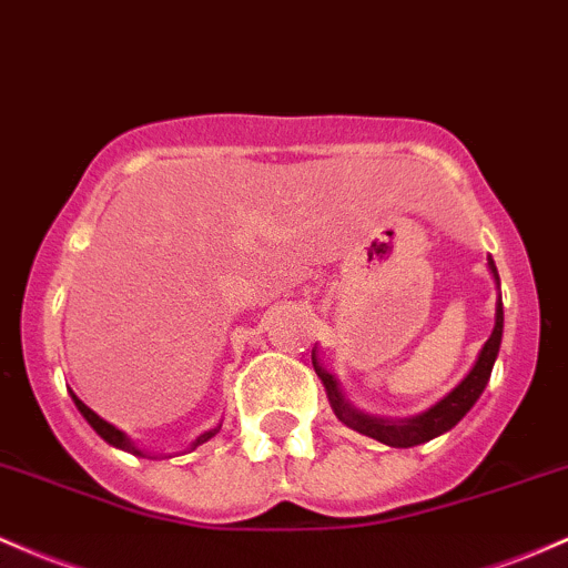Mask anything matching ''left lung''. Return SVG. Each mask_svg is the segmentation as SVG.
Masks as SVG:
<instances>
[{"mask_svg":"<svg viewBox=\"0 0 568 568\" xmlns=\"http://www.w3.org/2000/svg\"><path fill=\"white\" fill-rule=\"evenodd\" d=\"M488 270L494 274L496 285H498V272L494 258L488 255ZM501 334H504V304H501V294L496 298V321H494V332H490L488 339H485L483 351L477 353L475 366L469 369L456 388L450 390L447 396H442L439 402L432 404L426 413H417L413 417H398V420H388V417H375V415H366L361 409H355L345 396H342L339 383L332 372L323 369L317 364V355L313 351V366L321 377L323 388H326L328 402H332L334 415L339 417L345 426H351L353 432L372 436V439L383 442L388 447H415L423 445V442H432L434 436L450 432L453 426H458L464 420V415L469 413L471 407L477 404V398L483 396L485 385H488L490 372H494V364L498 358V347H501Z\"/></svg>","mask_w":568,"mask_h":568,"instance_id":"8db88e82","label":"left lung"}]
</instances>
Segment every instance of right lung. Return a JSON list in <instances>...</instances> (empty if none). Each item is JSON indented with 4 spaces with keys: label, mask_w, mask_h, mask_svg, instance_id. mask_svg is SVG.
Returning a JSON list of instances; mask_svg holds the SVG:
<instances>
[{
    "label": "right lung",
    "mask_w": 568,
    "mask_h": 568,
    "mask_svg": "<svg viewBox=\"0 0 568 568\" xmlns=\"http://www.w3.org/2000/svg\"><path fill=\"white\" fill-rule=\"evenodd\" d=\"M70 396H72L74 407H78V413H80V415H83V417H85V420H89V426H91V428H93V432H97L99 436H102V439H104V442H108V445H112V447H118V450H126V453H132V456H142V458H145V453H142V450H140V447H134V442H132V439H129V436H126V434H123V432H121V428H118V426H112V423H110V420H104V417H102V415H99V413H97V409H91V407H89V404H85V402H83V398H80L78 394H74V390H72V388H70ZM217 432H221V426H215V428H210V432L199 434V436H196V439H193V442H191V450H196V447H199V445H204V442H207V439H213V436H215Z\"/></svg>",
    "instance_id": "right-lung-1"
}]
</instances>
